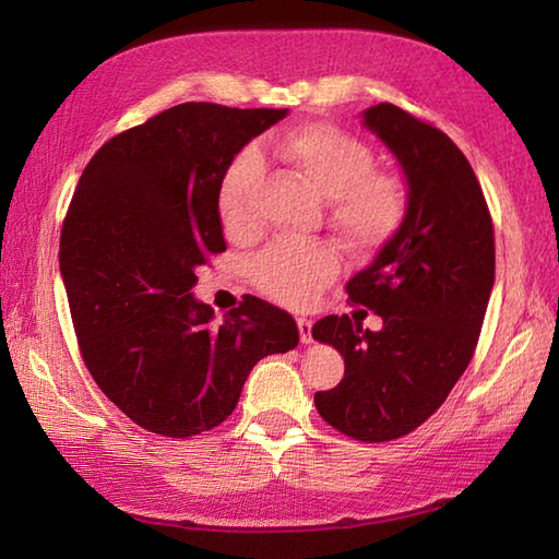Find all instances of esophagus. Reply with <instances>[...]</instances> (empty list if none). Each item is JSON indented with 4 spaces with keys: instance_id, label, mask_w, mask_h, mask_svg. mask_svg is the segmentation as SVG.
Masks as SVG:
<instances>
[{
    "instance_id": "1",
    "label": "esophagus",
    "mask_w": 559,
    "mask_h": 559,
    "mask_svg": "<svg viewBox=\"0 0 559 559\" xmlns=\"http://www.w3.org/2000/svg\"><path fill=\"white\" fill-rule=\"evenodd\" d=\"M298 329H300V341L302 343H312V322H310V319L300 317L298 319Z\"/></svg>"
}]
</instances>
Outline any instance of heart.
<instances>
[{"instance_id": "1", "label": "heart", "mask_w": 559, "mask_h": 559, "mask_svg": "<svg viewBox=\"0 0 559 559\" xmlns=\"http://www.w3.org/2000/svg\"><path fill=\"white\" fill-rule=\"evenodd\" d=\"M273 151L319 197L329 199V221L358 254H372L394 237L408 213V187L394 170L374 168V151L343 129L307 122L276 139ZM259 158L242 151L223 170L216 206L233 237L257 230ZM341 257L326 242H278L252 261L254 286L288 307H307L336 276Z\"/></svg>"}]
</instances>
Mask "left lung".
<instances>
[{"instance_id":"8db88e82","label":"left lung","mask_w":559,"mask_h":559,"mask_svg":"<svg viewBox=\"0 0 559 559\" xmlns=\"http://www.w3.org/2000/svg\"><path fill=\"white\" fill-rule=\"evenodd\" d=\"M408 180V213L346 293L382 317V331L331 314L312 336L346 360L317 391L319 415L358 442H391L447 401L476 353L495 283V230L471 163L442 129L391 103L365 110Z\"/></svg>"}]
</instances>
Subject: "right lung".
I'll return each mask as SVG.
<instances>
[{
	"mask_svg": "<svg viewBox=\"0 0 559 559\" xmlns=\"http://www.w3.org/2000/svg\"><path fill=\"white\" fill-rule=\"evenodd\" d=\"M286 115L175 105L105 141L71 197L59 271L81 358L103 394L148 432L213 430L261 358L298 346L295 319L252 295L221 324L192 298L197 269L225 252L223 170Z\"/></svg>",
	"mask_w": 559,
	"mask_h": 559,
	"instance_id": "1",
	"label": "right lung"
}]
</instances>
